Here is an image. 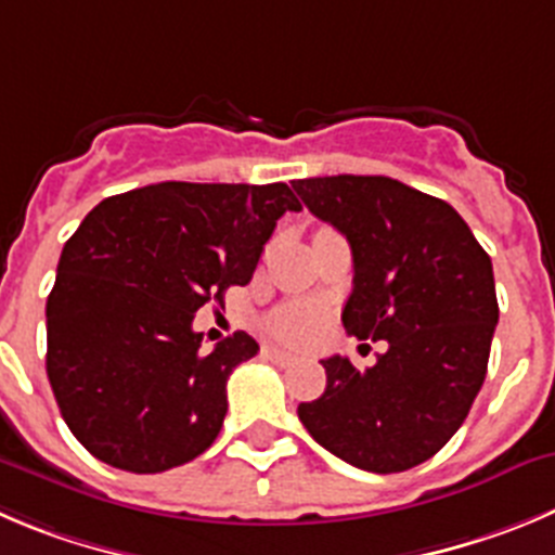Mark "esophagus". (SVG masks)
<instances>
[{"label":"esophagus","instance_id":"34e87169","mask_svg":"<svg viewBox=\"0 0 555 555\" xmlns=\"http://www.w3.org/2000/svg\"><path fill=\"white\" fill-rule=\"evenodd\" d=\"M266 356H268V359H271V361H276V364H282V366L295 364V356H293V353H287V350L268 348V350H266Z\"/></svg>","mask_w":555,"mask_h":555}]
</instances>
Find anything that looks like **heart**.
<instances>
[{
  "mask_svg": "<svg viewBox=\"0 0 555 555\" xmlns=\"http://www.w3.org/2000/svg\"><path fill=\"white\" fill-rule=\"evenodd\" d=\"M320 328V312L312 307H287L273 318V334L293 345H304Z\"/></svg>",
  "mask_w": 555,
  "mask_h": 555,
  "instance_id": "heart-1",
  "label": "heart"
}]
</instances>
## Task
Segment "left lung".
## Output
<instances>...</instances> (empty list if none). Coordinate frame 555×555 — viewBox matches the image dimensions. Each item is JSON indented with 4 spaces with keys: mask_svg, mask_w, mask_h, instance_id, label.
<instances>
[{
    "mask_svg": "<svg viewBox=\"0 0 555 555\" xmlns=\"http://www.w3.org/2000/svg\"><path fill=\"white\" fill-rule=\"evenodd\" d=\"M293 189L350 243L348 334L388 341L366 370L323 359L325 391L298 418L345 463L400 474L447 447L485 383L499 323L493 262L449 202L400 180L334 175Z\"/></svg>",
    "mask_w": 555,
    "mask_h": 555,
    "instance_id": "1",
    "label": "left lung"
}]
</instances>
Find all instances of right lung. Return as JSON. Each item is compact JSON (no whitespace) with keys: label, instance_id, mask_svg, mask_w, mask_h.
<instances>
[{"label":"right lung","instance_id":"obj_1","mask_svg":"<svg viewBox=\"0 0 555 555\" xmlns=\"http://www.w3.org/2000/svg\"><path fill=\"white\" fill-rule=\"evenodd\" d=\"M284 183H155L108 196L65 243L46 301V372L76 441L131 474L199 457L227 416V377L260 345L237 331L202 353L196 309L248 284Z\"/></svg>","mask_w":555,"mask_h":555}]
</instances>
